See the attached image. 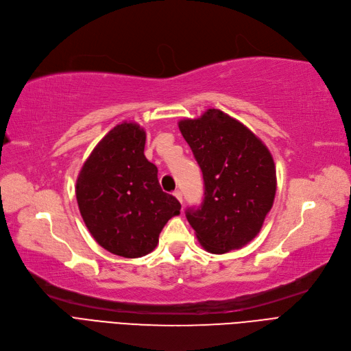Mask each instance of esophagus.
<instances>
[{"label": "esophagus", "mask_w": 351, "mask_h": 351, "mask_svg": "<svg viewBox=\"0 0 351 351\" xmlns=\"http://www.w3.org/2000/svg\"><path fill=\"white\" fill-rule=\"evenodd\" d=\"M173 195H175L176 199L182 204V192H180V191H175V192H173Z\"/></svg>", "instance_id": "esophagus-1"}]
</instances>
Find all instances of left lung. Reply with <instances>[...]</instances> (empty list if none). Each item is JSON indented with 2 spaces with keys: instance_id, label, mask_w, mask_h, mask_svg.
I'll use <instances>...</instances> for the list:
<instances>
[{
  "instance_id": "obj_1",
  "label": "left lung",
  "mask_w": 351,
  "mask_h": 351,
  "mask_svg": "<svg viewBox=\"0 0 351 351\" xmlns=\"http://www.w3.org/2000/svg\"><path fill=\"white\" fill-rule=\"evenodd\" d=\"M178 125L204 176L201 206L186 209L197 241L213 254L242 248L261 231L276 197V165L268 147L218 109Z\"/></svg>"
}]
</instances>
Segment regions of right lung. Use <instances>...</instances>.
Here are the masks:
<instances>
[{
    "label": "right lung",
    "mask_w": 351,
    "mask_h": 351,
    "mask_svg": "<svg viewBox=\"0 0 351 351\" xmlns=\"http://www.w3.org/2000/svg\"><path fill=\"white\" fill-rule=\"evenodd\" d=\"M146 133L133 121L113 128L84 162L75 197L88 232L114 255L139 258L154 251L166 222L180 213L162 191L158 167L145 154Z\"/></svg>",
    "instance_id": "add662e5"
}]
</instances>
